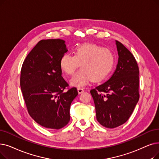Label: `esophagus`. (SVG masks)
<instances>
[{
	"label": "esophagus",
	"mask_w": 159,
	"mask_h": 159,
	"mask_svg": "<svg viewBox=\"0 0 159 159\" xmlns=\"http://www.w3.org/2000/svg\"><path fill=\"white\" fill-rule=\"evenodd\" d=\"M77 90H78L79 93H83V92H84V89L82 88H77Z\"/></svg>",
	"instance_id": "esophagus-1"
}]
</instances>
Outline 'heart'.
I'll list each match as a JSON object with an SVG mask.
<instances>
[{
  "label": "heart",
  "mask_w": 159,
  "mask_h": 159,
  "mask_svg": "<svg viewBox=\"0 0 159 159\" xmlns=\"http://www.w3.org/2000/svg\"><path fill=\"white\" fill-rule=\"evenodd\" d=\"M80 64V70L70 80V84L82 87L91 80L98 82L104 80L112 72L115 64V54L108 48L96 44L81 45L74 51V56L64 54L60 60L61 71L72 75Z\"/></svg>",
  "instance_id": "b5f03b06"
}]
</instances>
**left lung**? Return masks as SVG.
<instances>
[{"instance_id":"obj_1","label":"left lung","mask_w":159,"mask_h":159,"mask_svg":"<svg viewBox=\"0 0 159 159\" xmlns=\"http://www.w3.org/2000/svg\"><path fill=\"white\" fill-rule=\"evenodd\" d=\"M118 62L107 82L90 93L95 107L97 120L107 128H115L130 118L139 100V69L133 54L116 41Z\"/></svg>"}]
</instances>
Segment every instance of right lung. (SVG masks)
Instances as JSON below:
<instances>
[{
    "label": "right lung",
    "mask_w": 159,
    "mask_h": 159,
    "mask_svg": "<svg viewBox=\"0 0 159 159\" xmlns=\"http://www.w3.org/2000/svg\"><path fill=\"white\" fill-rule=\"evenodd\" d=\"M60 39L41 40L25 59L20 85L28 112L40 125L51 129L65 127L70 110L77 96L76 88H68L60 60L67 49Z\"/></svg>",
    "instance_id": "obj_1"
}]
</instances>
